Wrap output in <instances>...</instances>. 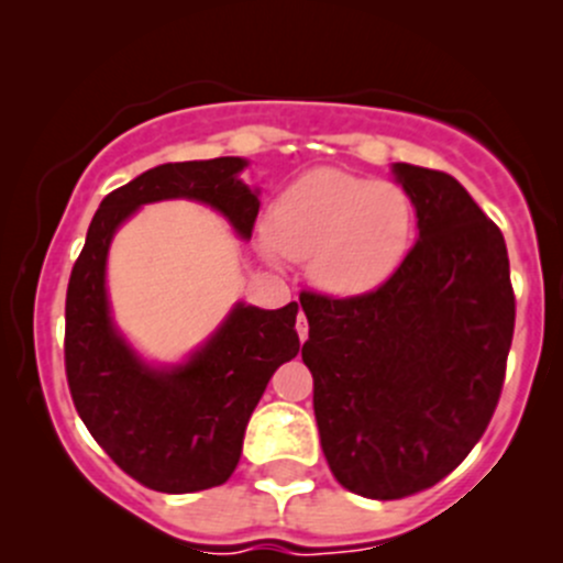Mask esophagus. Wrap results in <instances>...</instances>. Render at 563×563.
<instances>
[{
    "instance_id": "obj_1",
    "label": "esophagus",
    "mask_w": 563,
    "mask_h": 563,
    "mask_svg": "<svg viewBox=\"0 0 563 563\" xmlns=\"http://www.w3.org/2000/svg\"><path fill=\"white\" fill-rule=\"evenodd\" d=\"M308 318H305V313H299V318H297V334H299V340H302L305 343V338H308Z\"/></svg>"
}]
</instances>
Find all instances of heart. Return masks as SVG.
<instances>
[{"label":"heart","instance_id":"obj_1","mask_svg":"<svg viewBox=\"0 0 563 563\" xmlns=\"http://www.w3.org/2000/svg\"><path fill=\"white\" fill-rule=\"evenodd\" d=\"M417 236V203L395 181L316 168L272 203L264 250L308 261V275L334 297H365L397 275Z\"/></svg>","mask_w":563,"mask_h":563}]
</instances>
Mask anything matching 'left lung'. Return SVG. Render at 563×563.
<instances>
[{
	"label": "left lung",
	"instance_id": "left-lung-1",
	"mask_svg": "<svg viewBox=\"0 0 563 563\" xmlns=\"http://www.w3.org/2000/svg\"><path fill=\"white\" fill-rule=\"evenodd\" d=\"M419 240L365 297H299L321 450L345 490L378 501L463 463L501 397L515 332L504 234L455 176L391 163Z\"/></svg>",
	"mask_w": 563,
	"mask_h": 563
}]
</instances>
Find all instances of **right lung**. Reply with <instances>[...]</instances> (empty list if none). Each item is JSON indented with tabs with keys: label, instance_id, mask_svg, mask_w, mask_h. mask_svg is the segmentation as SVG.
<instances>
[{
	"label": "right lung",
	"instance_id": "1",
	"mask_svg": "<svg viewBox=\"0 0 563 563\" xmlns=\"http://www.w3.org/2000/svg\"><path fill=\"white\" fill-rule=\"evenodd\" d=\"M245 168V157L166 163L108 192L67 283L65 367L78 417L106 455L152 490L196 493L234 474L250 413L272 373L299 351V305L236 302L185 362L152 365L113 323L108 247L144 203L172 198L207 203L250 240L261 190L242 181Z\"/></svg>",
	"mask_w": 563,
	"mask_h": 563
}]
</instances>
